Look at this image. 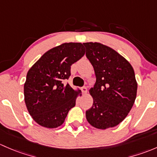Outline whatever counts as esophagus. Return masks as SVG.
<instances>
[{"mask_svg":"<svg viewBox=\"0 0 157 157\" xmlns=\"http://www.w3.org/2000/svg\"><path fill=\"white\" fill-rule=\"evenodd\" d=\"M81 90H82V93L83 94H86L87 92H88V89H87L86 87H82V88H81Z\"/></svg>","mask_w":157,"mask_h":157,"instance_id":"1","label":"esophagus"}]
</instances>
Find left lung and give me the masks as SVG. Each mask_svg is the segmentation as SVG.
<instances>
[{
  "label": "left lung",
  "mask_w": 157,
  "mask_h": 157,
  "mask_svg": "<svg viewBox=\"0 0 157 157\" xmlns=\"http://www.w3.org/2000/svg\"><path fill=\"white\" fill-rule=\"evenodd\" d=\"M86 56L96 75L89 90L93 105L86 111V119L93 127L106 129L119 125L133 106L138 84L128 61L115 50L98 42L83 43Z\"/></svg>",
  "instance_id": "1"
}]
</instances>
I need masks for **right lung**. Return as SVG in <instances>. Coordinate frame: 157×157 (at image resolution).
Masks as SVG:
<instances>
[{
  "mask_svg": "<svg viewBox=\"0 0 157 157\" xmlns=\"http://www.w3.org/2000/svg\"><path fill=\"white\" fill-rule=\"evenodd\" d=\"M82 43H64L47 51L30 68L24 84V97L29 114L41 126L54 128L65 121L75 106L80 90L63 81L71 75V66L85 55Z\"/></svg>",
  "mask_w": 157,
  "mask_h": 157,
  "instance_id": "right-lung-1",
  "label": "right lung"
}]
</instances>
